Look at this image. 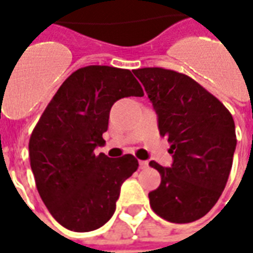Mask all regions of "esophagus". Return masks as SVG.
<instances>
[{"label":"esophagus","mask_w":253,"mask_h":253,"mask_svg":"<svg viewBox=\"0 0 253 253\" xmlns=\"http://www.w3.org/2000/svg\"><path fill=\"white\" fill-rule=\"evenodd\" d=\"M139 168H141V169H148L149 168L148 161H139Z\"/></svg>","instance_id":"1"}]
</instances>
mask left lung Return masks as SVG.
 I'll use <instances>...</instances> for the list:
<instances>
[{"label":"left lung","mask_w":253,"mask_h":253,"mask_svg":"<svg viewBox=\"0 0 253 253\" xmlns=\"http://www.w3.org/2000/svg\"><path fill=\"white\" fill-rule=\"evenodd\" d=\"M168 138L170 168L149 165L161 184L149 192L153 211L169 222H194L210 211L226 186L236 149L232 114L195 80L163 67L134 70Z\"/></svg>","instance_id":"left-lung-1"}]
</instances>
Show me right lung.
<instances>
[{"label":"right lung","mask_w":253,"mask_h":253,"mask_svg":"<svg viewBox=\"0 0 253 253\" xmlns=\"http://www.w3.org/2000/svg\"><path fill=\"white\" fill-rule=\"evenodd\" d=\"M128 96H143L130 70L81 67L59 86L31 134L36 188L63 228L90 232L103 226L115 211L123 181L138 169L131 154H94L105 143L111 107Z\"/></svg>","instance_id":"1"}]
</instances>
